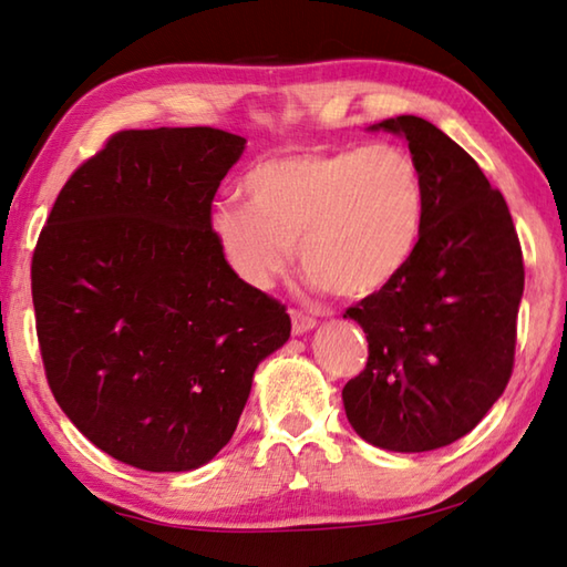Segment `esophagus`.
Returning a JSON list of instances; mask_svg holds the SVG:
<instances>
[{
    "label": "esophagus",
    "mask_w": 567,
    "mask_h": 567,
    "mask_svg": "<svg viewBox=\"0 0 567 567\" xmlns=\"http://www.w3.org/2000/svg\"><path fill=\"white\" fill-rule=\"evenodd\" d=\"M290 317H292V334H305V332H310V329L317 324V322H315V317H310V315H302L300 310H292V312H290Z\"/></svg>",
    "instance_id": "esophagus-1"
}]
</instances>
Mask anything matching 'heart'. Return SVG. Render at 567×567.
Instances as JSON below:
<instances>
[{"label": "heart", "instance_id": "1", "mask_svg": "<svg viewBox=\"0 0 567 567\" xmlns=\"http://www.w3.org/2000/svg\"><path fill=\"white\" fill-rule=\"evenodd\" d=\"M245 190L250 205L218 203L210 228L225 262L255 290H270L287 272L297 245L305 272L332 295L382 292L424 233V176L394 143L267 158Z\"/></svg>", "mask_w": 567, "mask_h": 567}]
</instances>
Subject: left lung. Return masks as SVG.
Returning <instances> with one entry per match:
<instances>
[{"label": "left lung", "mask_w": 567, "mask_h": 567, "mask_svg": "<svg viewBox=\"0 0 567 567\" xmlns=\"http://www.w3.org/2000/svg\"><path fill=\"white\" fill-rule=\"evenodd\" d=\"M372 128L409 141L426 220L406 270L344 312L369 359L342 399L369 444L419 454L466 436L506 389L526 272L506 200L456 141L419 116Z\"/></svg>", "instance_id": "obj_1"}]
</instances>
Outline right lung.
<instances>
[{"label": "right lung", "mask_w": 567, "mask_h": 567, "mask_svg": "<svg viewBox=\"0 0 567 567\" xmlns=\"http://www.w3.org/2000/svg\"><path fill=\"white\" fill-rule=\"evenodd\" d=\"M245 148L190 126L118 131L56 195L32 300L56 404L104 454L190 471L228 444L252 374L290 337L285 305L235 275L210 208Z\"/></svg>", "instance_id": "right-lung-1"}]
</instances>
